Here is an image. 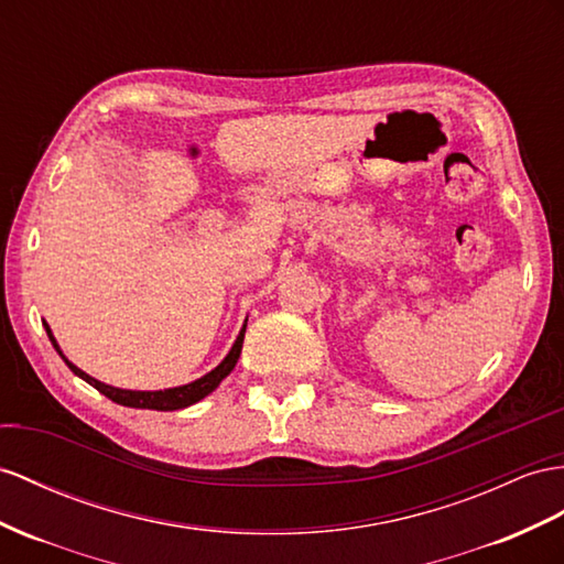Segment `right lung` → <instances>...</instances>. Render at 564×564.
I'll return each instance as SVG.
<instances>
[{
    "label": "right lung",
    "instance_id": "add662e5",
    "mask_svg": "<svg viewBox=\"0 0 564 564\" xmlns=\"http://www.w3.org/2000/svg\"><path fill=\"white\" fill-rule=\"evenodd\" d=\"M245 326H248V324H245ZM245 326H242V330H240L238 340L234 343V348H230V352L226 355L224 362H221L219 367H216V369H212V371L207 373V377H202V379H197V381H193V383H187V386L169 388V391H121V388H113V386H107V383H102V381H97V379L88 377V373H85L83 369H78L76 365H70L68 359L64 357V352L59 350V345H56L50 326L45 324L47 336H50L52 345L56 348V352L62 355V359L68 365V369L76 373V377H80L83 381H88L93 388H97L99 393L107 395V398L113 400V402H119V405L140 408V410H159V412L183 410V408H187V405H195V402L202 400L205 395H209V393L214 391V388L219 386V383L228 377L230 371H234V367H236V362H238V357H240V350H242Z\"/></svg>",
    "mask_w": 564,
    "mask_h": 564
}]
</instances>
